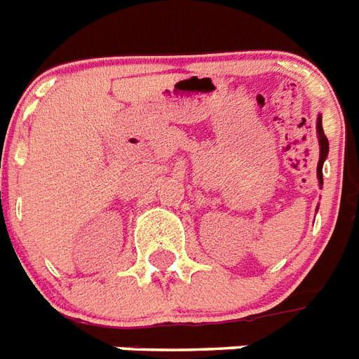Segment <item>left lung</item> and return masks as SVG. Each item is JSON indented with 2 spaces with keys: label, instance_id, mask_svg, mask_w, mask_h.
<instances>
[{
  "label": "left lung",
  "instance_id": "obj_1",
  "mask_svg": "<svg viewBox=\"0 0 359 359\" xmlns=\"http://www.w3.org/2000/svg\"><path fill=\"white\" fill-rule=\"evenodd\" d=\"M317 133H319V146H320V156H319V165H317V177H319V183L323 185V163L328 157V139H326L325 130H323V122H317Z\"/></svg>",
  "mask_w": 359,
  "mask_h": 359
}]
</instances>
